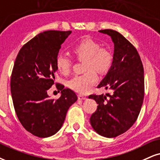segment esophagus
<instances>
[{
  "mask_svg": "<svg viewBox=\"0 0 160 160\" xmlns=\"http://www.w3.org/2000/svg\"><path fill=\"white\" fill-rule=\"evenodd\" d=\"M87 97L83 95H78V100H85Z\"/></svg>",
  "mask_w": 160,
  "mask_h": 160,
  "instance_id": "34e87169",
  "label": "esophagus"
}]
</instances>
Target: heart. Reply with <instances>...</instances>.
<instances>
[{
  "label": "heart",
  "instance_id": "heart-1",
  "mask_svg": "<svg viewBox=\"0 0 160 160\" xmlns=\"http://www.w3.org/2000/svg\"><path fill=\"white\" fill-rule=\"evenodd\" d=\"M72 52L77 58L84 61V74L77 75L68 81V85L72 90L79 93H87L98 82L99 72H107L113 63V55L104 47H100L96 41L86 38L72 47ZM56 65L61 73H68L72 65V61L64 54L56 57Z\"/></svg>",
  "mask_w": 160,
  "mask_h": 160
}]
</instances>
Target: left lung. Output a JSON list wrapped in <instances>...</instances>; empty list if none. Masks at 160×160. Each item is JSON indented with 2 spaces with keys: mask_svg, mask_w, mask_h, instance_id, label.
I'll return each instance as SVG.
<instances>
[{
  "mask_svg": "<svg viewBox=\"0 0 160 160\" xmlns=\"http://www.w3.org/2000/svg\"><path fill=\"white\" fill-rule=\"evenodd\" d=\"M98 32L110 36L114 44L113 63L97 88L110 89L112 95H90L98 104L90 125L102 137H116L125 133L137 119L144 99V70L139 53L119 32Z\"/></svg>",
  "mask_w": 160,
  "mask_h": 160,
  "instance_id": "left-lung-1",
  "label": "left lung"
}]
</instances>
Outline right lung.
<instances>
[{
  "mask_svg": "<svg viewBox=\"0 0 160 160\" xmlns=\"http://www.w3.org/2000/svg\"><path fill=\"white\" fill-rule=\"evenodd\" d=\"M71 32L48 30L39 33L21 47L15 59L10 82L14 108L23 127L38 137L56 134L69 108L78 98L69 88L61 89L57 100L47 94L55 84L56 60L61 45Z\"/></svg>",
  "mask_w": 160,
  "mask_h": 160,
  "instance_id": "right-lung-1",
  "label": "right lung"
}]
</instances>
